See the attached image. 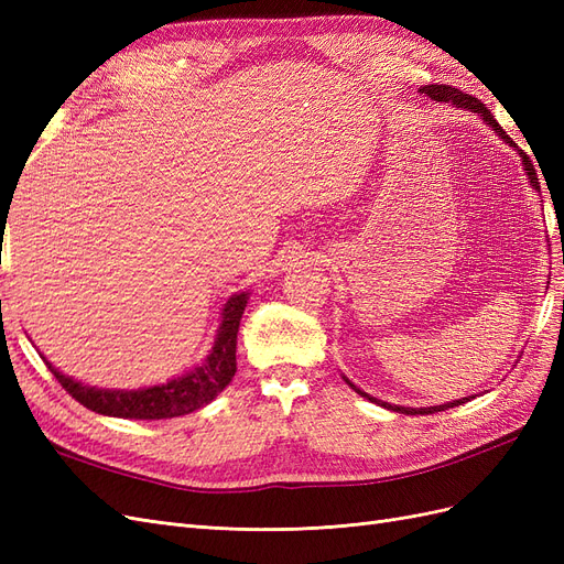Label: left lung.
Segmentation results:
<instances>
[{"label": "left lung", "instance_id": "1", "mask_svg": "<svg viewBox=\"0 0 564 564\" xmlns=\"http://www.w3.org/2000/svg\"><path fill=\"white\" fill-rule=\"evenodd\" d=\"M419 91L425 94L429 98H433V100H445V104H452V106H456V108H466V110H473V112H480V117L485 119L487 124H491V129L497 131V133L501 135V139H506L510 145H516L513 141H510V135L501 129V124L497 122V119H494V115L485 108V104H482L480 98H475V96H470V94L458 91V89L449 87V84H429V87H423V89H419ZM520 158H522V162H524V172L529 174V178H532V185L539 191V178H536V169H534L532 160H529V158L524 155V152H520ZM350 388H355V386L350 383ZM355 390L360 392L362 398H367V400H371V402H377V404H381V406H386V409H392V412H400V414H435V412H445V409H449V406H458V404H464V402L470 400V398H460V400H454V402H447V404H440V406L409 409V406H395V404L381 402V400H377V398H369L367 392H362L360 388H355Z\"/></svg>", "mask_w": 564, "mask_h": 564}]
</instances>
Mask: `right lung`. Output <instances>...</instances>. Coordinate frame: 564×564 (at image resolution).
Returning <instances> with one entry per match:
<instances>
[{
  "label": "right lung",
  "instance_id": "right-lung-1",
  "mask_svg": "<svg viewBox=\"0 0 564 564\" xmlns=\"http://www.w3.org/2000/svg\"><path fill=\"white\" fill-rule=\"evenodd\" d=\"M247 305V294L232 296L224 308V322H220L218 336L214 340L212 355L207 362L197 367L185 377L155 386L148 390H98L82 386L70 377H63L46 360V367L54 373L56 381L70 392V395L96 414L117 416V419H174L191 414L195 409L212 402L224 390L237 371L235 348L237 329Z\"/></svg>",
  "mask_w": 564,
  "mask_h": 564
}]
</instances>
